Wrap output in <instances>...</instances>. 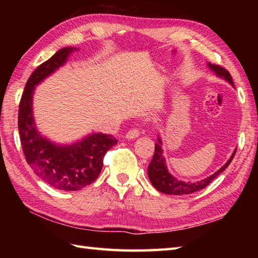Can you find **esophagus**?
<instances>
[{"label":"esophagus","mask_w":258,"mask_h":258,"mask_svg":"<svg viewBox=\"0 0 258 258\" xmlns=\"http://www.w3.org/2000/svg\"><path fill=\"white\" fill-rule=\"evenodd\" d=\"M140 134H141V132H140L139 128H136V127L131 128V130L128 131V132H127V134H126V139L133 140V139L139 138Z\"/></svg>","instance_id":"34e87169"}]
</instances>
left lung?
Listing matches in <instances>:
<instances>
[{"instance_id": "obj_1", "label": "left lung", "mask_w": 258, "mask_h": 258, "mask_svg": "<svg viewBox=\"0 0 258 258\" xmlns=\"http://www.w3.org/2000/svg\"><path fill=\"white\" fill-rule=\"evenodd\" d=\"M208 68H210L213 72H215V74L220 78H223L224 80H226L229 84H232L234 86V82L232 80V76L229 74L228 71L226 69H224L220 65L216 64H211L208 63ZM158 143L155 144V152H154V156H153L152 161L149 165V168H147V174H149V177L152 185L154 187L161 191V193L164 194H168V195H187L195 193V191H199L203 188H205L206 186L210 184L212 180L217 177L218 175L223 173L227 166L231 164L233 161V158L235 156V153H236V150L234 151L232 154L231 158L226 162V164L224 166H222L216 173H214L211 176H208L204 179L201 180H196V182H183V180H179L177 178H175L173 175H171L167 171L166 167V163H165V158L163 157V151H162V141L158 138Z\"/></svg>"}]
</instances>
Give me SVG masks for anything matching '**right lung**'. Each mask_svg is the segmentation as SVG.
<instances>
[{"label": "right lung", "instance_id": "obj_1", "mask_svg": "<svg viewBox=\"0 0 258 258\" xmlns=\"http://www.w3.org/2000/svg\"><path fill=\"white\" fill-rule=\"evenodd\" d=\"M76 48L64 47L35 69L19 105V133L27 164L42 180L59 190H80L100 175L107 151L117 144L112 135L93 133L72 145H57L37 132L33 118L34 87L67 62Z\"/></svg>", "mask_w": 258, "mask_h": 258}]
</instances>
